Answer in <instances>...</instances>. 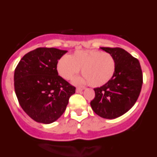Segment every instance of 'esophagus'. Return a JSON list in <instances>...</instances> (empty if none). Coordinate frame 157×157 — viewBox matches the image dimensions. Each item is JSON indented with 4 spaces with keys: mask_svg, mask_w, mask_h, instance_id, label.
Listing matches in <instances>:
<instances>
[{
    "mask_svg": "<svg viewBox=\"0 0 157 157\" xmlns=\"http://www.w3.org/2000/svg\"><path fill=\"white\" fill-rule=\"evenodd\" d=\"M82 90H83V89H82V88H77V89H76V92H77V93L82 92Z\"/></svg>",
    "mask_w": 157,
    "mask_h": 157,
    "instance_id": "esophagus-1",
    "label": "esophagus"
}]
</instances>
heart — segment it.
<instances>
[{
  "instance_id": "heart-1",
  "label": "heart",
  "mask_w": 157,
  "mask_h": 157,
  "mask_svg": "<svg viewBox=\"0 0 157 157\" xmlns=\"http://www.w3.org/2000/svg\"><path fill=\"white\" fill-rule=\"evenodd\" d=\"M84 76L75 78L78 85L89 82L93 87L105 85L112 78L116 70L114 57L98 50H78L68 56H63L56 64L58 74L66 80L71 79L80 71Z\"/></svg>"
}]
</instances>
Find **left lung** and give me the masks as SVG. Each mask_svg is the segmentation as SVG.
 <instances>
[{
  "mask_svg": "<svg viewBox=\"0 0 157 157\" xmlns=\"http://www.w3.org/2000/svg\"><path fill=\"white\" fill-rule=\"evenodd\" d=\"M116 60V70L106 84L94 89L90 102L96 114L105 119H116L125 114L135 104L142 86V71L138 59L121 48L101 47Z\"/></svg>",
  "mask_w": 157,
  "mask_h": 157,
  "instance_id": "left-lung-1",
  "label": "left lung"
}]
</instances>
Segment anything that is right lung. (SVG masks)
Masks as SVG:
<instances>
[{"label":"right lung","instance_id":"add662e5","mask_svg":"<svg viewBox=\"0 0 157 157\" xmlns=\"http://www.w3.org/2000/svg\"><path fill=\"white\" fill-rule=\"evenodd\" d=\"M67 52L56 48H37L23 56L14 74L19 103L32 120L49 124L64 112L75 87L58 75L56 64Z\"/></svg>","mask_w":157,"mask_h":157}]
</instances>
